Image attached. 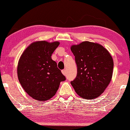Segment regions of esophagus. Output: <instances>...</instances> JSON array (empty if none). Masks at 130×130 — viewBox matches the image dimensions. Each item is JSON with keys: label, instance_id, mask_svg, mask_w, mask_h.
I'll list each match as a JSON object with an SVG mask.
<instances>
[{"label": "esophagus", "instance_id": "obj_1", "mask_svg": "<svg viewBox=\"0 0 130 130\" xmlns=\"http://www.w3.org/2000/svg\"><path fill=\"white\" fill-rule=\"evenodd\" d=\"M61 72H62V73L63 74V75H66V74H67V72H66V70H62V71H61Z\"/></svg>", "mask_w": 130, "mask_h": 130}]
</instances>
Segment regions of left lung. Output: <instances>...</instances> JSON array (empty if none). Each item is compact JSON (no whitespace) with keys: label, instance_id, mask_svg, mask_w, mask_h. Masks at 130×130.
Returning a JSON list of instances; mask_svg holds the SVG:
<instances>
[{"label":"left lung","instance_id":"obj_1","mask_svg":"<svg viewBox=\"0 0 130 130\" xmlns=\"http://www.w3.org/2000/svg\"><path fill=\"white\" fill-rule=\"evenodd\" d=\"M77 75L71 82L78 95L86 100L98 98L110 83L114 62L108 51L98 43L85 41L72 45Z\"/></svg>","mask_w":130,"mask_h":130}]
</instances>
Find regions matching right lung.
<instances>
[{"label":"right lung","instance_id":"obj_1","mask_svg":"<svg viewBox=\"0 0 130 130\" xmlns=\"http://www.w3.org/2000/svg\"><path fill=\"white\" fill-rule=\"evenodd\" d=\"M59 44L57 41L34 42L25 50L19 60V82L25 92L35 100L42 101L52 98L60 82L66 79L51 58Z\"/></svg>","mask_w":130,"mask_h":130}]
</instances>
